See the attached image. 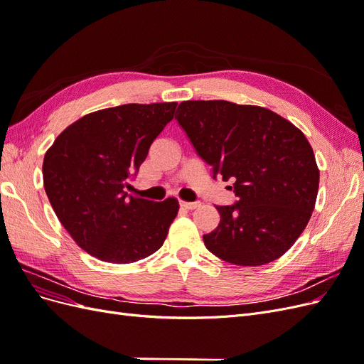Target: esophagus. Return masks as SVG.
<instances>
[{
	"label": "esophagus",
	"instance_id": "esophagus-1",
	"mask_svg": "<svg viewBox=\"0 0 364 364\" xmlns=\"http://www.w3.org/2000/svg\"><path fill=\"white\" fill-rule=\"evenodd\" d=\"M181 206L183 209H196L197 206H200V202H181Z\"/></svg>",
	"mask_w": 364,
	"mask_h": 364
}]
</instances>
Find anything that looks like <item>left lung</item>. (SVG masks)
<instances>
[{
    "instance_id": "1",
    "label": "left lung",
    "mask_w": 364,
    "mask_h": 364,
    "mask_svg": "<svg viewBox=\"0 0 364 364\" xmlns=\"http://www.w3.org/2000/svg\"><path fill=\"white\" fill-rule=\"evenodd\" d=\"M176 119L213 178L234 181L237 202L217 206L218 226L203 235L215 257L262 266L282 257L314 209L318 168L310 142L266 107L225 100L182 102Z\"/></svg>"
}]
</instances>
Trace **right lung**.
I'll return each mask as SVG.
<instances>
[{
    "mask_svg": "<svg viewBox=\"0 0 364 364\" xmlns=\"http://www.w3.org/2000/svg\"><path fill=\"white\" fill-rule=\"evenodd\" d=\"M178 103L123 105L87 114L68 126L43 156L48 200L73 240L90 255L129 264L155 253L179 202L127 196V179L151 142L173 119Z\"/></svg>",
    "mask_w": 364,
    "mask_h": 364,
    "instance_id": "obj_1",
    "label": "right lung"
}]
</instances>
